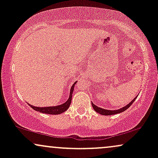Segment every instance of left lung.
Here are the masks:
<instances>
[{
    "label": "left lung",
    "instance_id": "obj_1",
    "mask_svg": "<svg viewBox=\"0 0 158 158\" xmlns=\"http://www.w3.org/2000/svg\"><path fill=\"white\" fill-rule=\"evenodd\" d=\"M137 96L135 98H134V99H132L131 102L128 103V105H126V106L123 107V108H119V109H117V110H107V109H104V108H99V107L97 106H96V105H94L92 102H91V103H92V106H93V108L94 109V110H95V111L97 112V113H99V114H102V115H105V116H107V115H114V114L122 113V112L125 111V110L128 109V108L131 106L132 103L135 102V99H137Z\"/></svg>",
    "mask_w": 158,
    "mask_h": 158
}]
</instances>
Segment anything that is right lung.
I'll return each mask as SVG.
<instances>
[{"mask_svg": "<svg viewBox=\"0 0 158 158\" xmlns=\"http://www.w3.org/2000/svg\"><path fill=\"white\" fill-rule=\"evenodd\" d=\"M77 82V81H75L74 84L71 86L68 99L66 101V102L63 103V104L59 105V106H49V107H36V106H32V105L29 104V103L28 105L31 107L32 109L36 110V111L41 112V113H44L47 114H53V115H56V114H60L61 113H63V112L66 111V110L68 109L69 107H70V103H71L72 94H73L74 86H75L76 83Z\"/></svg>", "mask_w": 158, "mask_h": 158, "instance_id": "add662e5", "label": "right lung"}]
</instances>
